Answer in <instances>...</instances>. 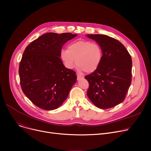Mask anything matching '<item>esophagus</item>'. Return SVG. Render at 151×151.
Masks as SVG:
<instances>
[{
  "label": "esophagus",
  "mask_w": 151,
  "mask_h": 151,
  "mask_svg": "<svg viewBox=\"0 0 151 151\" xmlns=\"http://www.w3.org/2000/svg\"><path fill=\"white\" fill-rule=\"evenodd\" d=\"M83 78H84V77L81 76V75H77V80H82V79H83Z\"/></svg>",
  "instance_id": "obj_1"
}]
</instances>
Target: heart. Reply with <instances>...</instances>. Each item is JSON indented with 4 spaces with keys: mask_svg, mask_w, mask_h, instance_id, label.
I'll return each instance as SVG.
<instances>
[{
    "mask_svg": "<svg viewBox=\"0 0 151 151\" xmlns=\"http://www.w3.org/2000/svg\"><path fill=\"white\" fill-rule=\"evenodd\" d=\"M60 57L68 69H73L76 64L80 72L92 73L100 65L103 51L97 43L81 40L70 43L68 49H62Z\"/></svg>",
    "mask_w": 151,
    "mask_h": 151,
    "instance_id": "b5f03b06",
    "label": "heart"
}]
</instances>
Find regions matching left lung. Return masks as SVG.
Masks as SVG:
<instances>
[{
    "instance_id": "left-lung-1",
    "label": "left lung",
    "mask_w": 151,
    "mask_h": 151,
    "mask_svg": "<svg viewBox=\"0 0 151 151\" xmlns=\"http://www.w3.org/2000/svg\"><path fill=\"white\" fill-rule=\"evenodd\" d=\"M101 47L99 67L84 78L89 84L87 92L93 105L100 109L113 108L122 103L132 82V61L125 47L106 35L89 34Z\"/></svg>"
}]
</instances>
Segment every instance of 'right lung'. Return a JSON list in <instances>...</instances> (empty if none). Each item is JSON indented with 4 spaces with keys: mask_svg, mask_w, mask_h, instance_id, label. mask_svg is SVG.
Listing matches in <instances>:
<instances>
[{
    "mask_svg": "<svg viewBox=\"0 0 151 151\" xmlns=\"http://www.w3.org/2000/svg\"><path fill=\"white\" fill-rule=\"evenodd\" d=\"M76 35L46 33L25 49L19 67L20 84L23 93L38 108H59L76 83V73L63 65L60 52L62 46Z\"/></svg>",
    "mask_w": 151,
    "mask_h": 151,
    "instance_id": "1",
    "label": "right lung"
}]
</instances>
